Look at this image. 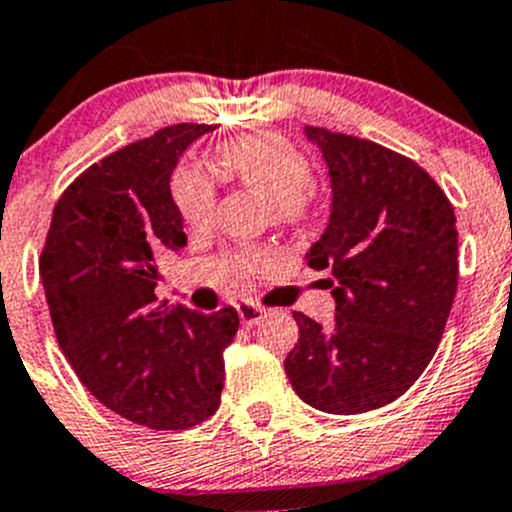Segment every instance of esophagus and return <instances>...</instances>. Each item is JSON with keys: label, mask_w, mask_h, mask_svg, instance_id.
<instances>
[{"label": "esophagus", "mask_w": 512, "mask_h": 512, "mask_svg": "<svg viewBox=\"0 0 512 512\" xmlns=\"http://www.w3.org/2000/svg\"><path fill=\"white\" fill-rule=\"evenodd\" d=\"M236 313H239L241 325H246V328H254V325H258L263 318H266V310H263L261 305L246 303V300L236 303Z\"/></svg>", "instance_id": "obj_1"}]
</instances>
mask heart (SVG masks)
Instances as JSON below:
<instances>
[{
    "label": "heart",
    "mask_w": 512,
    "mask_h": 512,
    "mask_svg": "<svg viewBox=\"0 0 512 512\" xmlns=\"http://www.w3.org/2000/svg\"><path fill=\"white\" fill-rule=\"evenodd\" d=\"M219 160L224 175L266 197L278 219L293 221L305 212L310 165L291 142L278 135H246L221 145ZM172 199L189 224L202 226L212 219L217 192L202 170L184 165L172 177ZM261 263V254L241 256L239 271H254Z\"/></svg>",
    "instance_id": "b5f03b06"
}]
</instances>
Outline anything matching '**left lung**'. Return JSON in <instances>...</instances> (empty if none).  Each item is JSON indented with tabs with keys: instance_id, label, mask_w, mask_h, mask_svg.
<instances>
[{
	"instance_id": "obj_1",
	"label": "left lung",
	"mask_w": 512,
	"mask_h": 512,
	"mask_svg": "<svg viewBox=\"0 0 512 512\" xmlns=\"http://www.w3.org/2000/svg\"><path fill=\"white\" fill-rule=\"evenodd\" d=\"M328 165L330 219L305 254L328 271L333 325L293 313L286 367L295 394L328 414L402 397L434 357L458 286L453 207L416 162L377 142L305 125Z\"/></svg>"
}]
</instances>
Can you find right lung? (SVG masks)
Listing matches in <instances>:
<instances>
[{
    "label": "right lung",
    "mask_w": 512,
    "mask_h": 512,
    "mask_svg": "<svg viewBox=\"0 0 512 512\" xmlns=\"http://www.w3.org/2000/svg\"><path fill=\"white\" fill-rule=\"evenodd\" d=\"M214 125L182 123L88 167L51 217L39 271L56 340L110 412L157 431L199 424L219 407L234 308L202 315L155 295L160 251L187 246L170 177Z\"/></svg>",
    "instance_id": "add662e5"
}]
</instances>
